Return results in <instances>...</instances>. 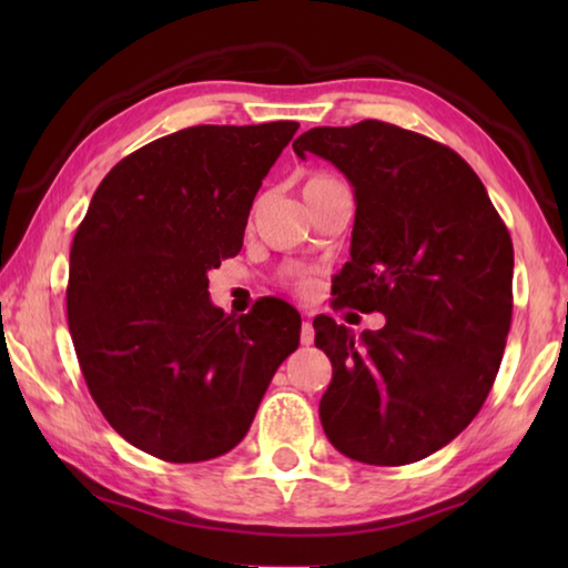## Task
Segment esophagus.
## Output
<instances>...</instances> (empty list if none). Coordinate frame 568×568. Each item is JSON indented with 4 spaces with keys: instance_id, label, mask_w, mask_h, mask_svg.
Returning <instances> with one entry per match:
<instances>
[{
    "instance_id": "obj_1",
    "label": "esophagus",
    "mask_w": 568,
    "mask_h": 568,
    "mask_svg": "<svg viewBox=\"0 0 568 568\" xmlns=\"http://www.w3.org/2000/svg\"><path fill=\"white\" fill-rule=\"evenodd\" d=\"M313 341H315L313 323L311 321H303V325H301V343L303 345H313Z\"/></svg>"
}]
</instances>
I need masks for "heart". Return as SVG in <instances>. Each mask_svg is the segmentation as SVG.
<instances>
[{"label": "heart", "mask_w": 568, "mask_h": 568, "mask_svg": "<svg viewBox=\"0 0 568 568\" xmlns=\"http://www.w3.org/2000/svg\"><path fill=\"white\" fill-rule=\"evenodd\" d=\"M335 180H331V178H321V175H315V178H311L305 182V187H303V192H313V190H321V187H325V185H333ZM305 283H297V291H305Z\"/></svg>", "instance_id": "heart-1"}]
</instances>
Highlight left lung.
Returning a JSON list of instances; mask_svg holds the SVG:
<instances>
[{
  "instance_id": "8db88e82",
  "label": "left lung",
  "mask_w": 568,
  "mask_h": 568,
  "mask_svg": "<svg viewBox=\"0 0 568 568\" xmlns=\"http://www.w3.org/2000/svg\"><path fill=\"white\" fill-rule=\"evenodd\" d=\"M353 185L351 261L335 307L386 315L381 331L313 321L333 363L321 423L343 456L406 466L450 444L491 390L514 311V245L468 162L426 134L363 120L293 142Z\"/></svg>"
}]
</instances>
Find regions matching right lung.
Instances as JSON below:
<instances>
[{
  "mask_svg": "<svg viewBox=\"0 0 568 568\" xmlns=\"http://www.w3.org/2000/svg\"><path fill=\"white\" fill-rule=\"evenodd\" d=\"M297 122L197 124L120 160L70 250L67 321L110 426L145 454L197 464L245 438L301 313L210 303L207 271L243 247L250 207Z\"/></svg>",
  "mask_w": 568,
  "mask_h": 568,
  "instance_id": "right-lung-1",
  "label": "right lung"
}]
</instances>
